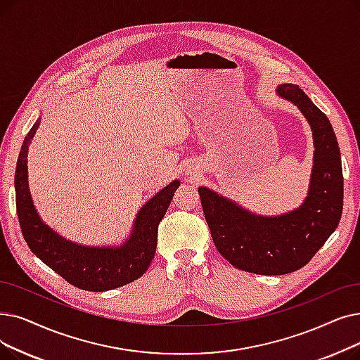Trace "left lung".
Wrapping results in <instances>:
<instances>
[{"label": "left lung", "instance_id": "8db88e82", "mask_svg": "<svg viewBox=\"0 0 360 360\" xmlns=\"http://www.w3.org/2000/svg\"><path fill=\"white\" fill-rule=\"evenodd\" d=\"M278 94L300 108L315 141L310 190L300 209L278 217L250 213L205 186L198 194L217 252L232 266L259 275H284L303 268L338 226L342 213V167L331 122L291 84Z\"/></svg>", "mask_w": 360, "mask_h": 360}]
</instances>
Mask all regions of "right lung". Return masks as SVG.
Returning a JSON list of instances; mask_svg holds the SVG:
<instances>
[{"mask_svg":"<svg viewBox=\"0 0 360 360\" xmlns=\"http://www.w3.org/2000/svg\"><path fill=\"white\" fill-rule=\"evenodd\" d=\"M41 119L27 132L15 166V209L23 238L32 253L69 284L86 291L127 285L146 274L158 247V229L179 181H174L139 210L129 240L117 248L82 247L66 241L46 226L37 213L27 185V148Z\"/></svg>","mask_w":360,"mask_h":360,"instance_id":"add662e5","label":"right lung"}]
</instances>
